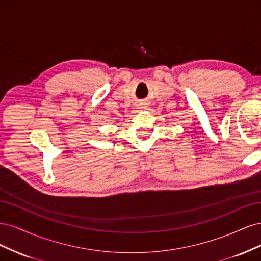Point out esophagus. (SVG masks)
<instances>
[{
	"mask_svg": "<svg viewBox=\"0 0 261 261\" xmlns=\"http://www.w3.org/2000/svg\"><path fill=\"white\" fill-rule=\"evenodd\" d=\"M146 108H147L146 103H140L139 105V109H141V110H146Z\"/></svg>",
	"mask_w": 261,
	"mask_h": 261,
	"instance_id": "34e87169",
	"label": "esophagus"
}]
</instances>
